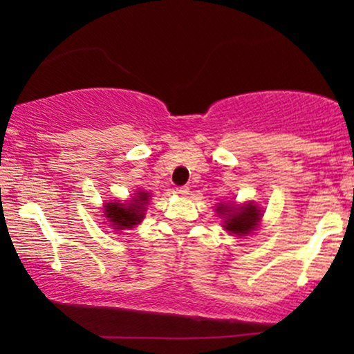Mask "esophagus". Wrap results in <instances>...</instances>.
<instances>
[{
	"label": "esophagus",
	"instance_id": "esophagus-1",
	"mask_svg": "<svg viewBox=\"0 0 354 354\" xmlns=\"http://www.w3.org/2000/svg\"><path fill=\"white\" fill-rule=\"evenodd\" d=\"M178 193H180L181 196H188V194H189V186H188V185L180 186V189H178Z\"/></svg>",
	"mask_w": 354,
	"mask_h": 354
}]
</instances>
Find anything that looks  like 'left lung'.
<instances>
[{"mask_svg": "<svg viewBox=\"0 0 354 354\" xmlns=\"http://www.w3.org/2000/svg\"><path fill=\"white\" fill-rule=\"evenodd\" d=\"M216 211L219 214H226L225 230L231 231V233H236L239 236L250 233L258 225L259 219H261L259 218V209L254 205H246L243 208H233V206L228 208L225 205H219Z\"/></svg>", "mask_w": 354, "mask_h": 354, "instance_id": "1", "label": "left lung"}]
</instances>
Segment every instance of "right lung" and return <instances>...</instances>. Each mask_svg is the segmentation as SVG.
<instances>
[{
	"mask_svg": "<svg viewBox=\"0 0 354 354\" xmlns=\"http://www.w3.org/2000/svg\"><path fill=\"white\" fill-rule=\"evenodd\" d=\"M138 196L133 198L131 203L128 205H121V203H106L104 206V216L109 218V223L115 226V230H126L133 228L138 225L143 218V206L148 203L149 194L145 191L136 193Z\"/></svg>",
	"mask_w": 354,
	"mask_h": 354,
	"instance_id": "add662e5",
	"label": "right lung"
}]
</instances>
